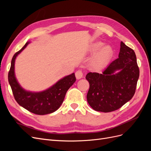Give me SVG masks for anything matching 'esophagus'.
<instances>
[{"label": "esophagus", "mask_w": 151, "mask_h": 151, "mask_svg": "<svg viewBox=\"0 0 151 151\" xmlns=\"http://www.w3.org/2000/svg\"><path fill=\"white\" fill-rule=\"evenodd\" d=\"M75 74H76V78H77V79H81L82 77H83V72H82V70H77Z\"/></svg>", "instance_id": "esophagus-1"}]
</instances>
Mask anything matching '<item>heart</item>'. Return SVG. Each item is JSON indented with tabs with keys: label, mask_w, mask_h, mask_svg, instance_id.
I'll return each instance as SVG.
<instances>
[{
	"label": "heart",
	"mask_w": 151,
	"mask_h": 151,
	"mask_svg": "<svg viewBox=\"0 0 151 151\" xmlns=\"http://www.w3.org/2000/svg\"><path fill=\"white\" fill-rule=\"evenodd\" d=\"M101 44L97 43H95L91 47L90 51L94 52L97 50ZM112 54V50L108 46L103 47L98 49L93 58L91 60V65L96 70H101L103 68L106 66L111 58Z\"/></svg>",
	"instance_id": "obj_1"
}]
</instances>
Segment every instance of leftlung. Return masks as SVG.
Wrapping results in <instances>:
<instances>
[{"instance_id":"8db88e82","label":"left lung","mask_w":151,"mask_h":151,"mask_svg":"<svg viewBox=\"0 0 151 151\" xmlns=\"http://www.w3.org/2000/svg\"><path fill=\"white\" fill-rule=\"evenodd\" d=\"M121 71L116 74L114 72ZM139 77L135 53L121 42L118 58L102 74L89 72L86 79L89 83L87 100L93 109L104 113L115 111L132 98Z\"/></svg>"}]
</instances>
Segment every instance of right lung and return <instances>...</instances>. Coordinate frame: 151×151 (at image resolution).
<instances>
[{"label": "right lung", "mask_w": 151, "mask_h": 151, "mask_svg": "<svg viewBox=\"0 0 151 151\" xmlns=\"http://www.w3.org/2000/svg\"><path fill=\"white\" fill-rule=\"evenodd\" d=\"M27 42L12 58L11 65L8 74L9 83L11 87L14 97L17 103L27 110L36 115H43L52 113L60 108L67 91L74 84L76 78L74 73L65 77L48 89L41 93L28 92L18 84L14 75V62L17 55L23 50Z\"/></svg>", "instance_id": "obj_1"}]
</instances>
